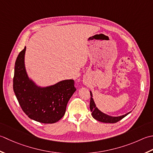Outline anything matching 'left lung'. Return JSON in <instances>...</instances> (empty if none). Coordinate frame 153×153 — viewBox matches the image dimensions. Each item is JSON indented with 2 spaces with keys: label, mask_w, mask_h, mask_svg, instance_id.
I'll list each match as a JSON object with an SVG mask.
<instances>
[{
  "label": "left lung",
  "mask_w": 153,
  "mask_h": 153,
  "mask_svg": "<svg viewBox=\"0 0 153 153\" xmlns=\"http://www.w3.org/2000/svg\"><path fill=\"white\" fill-rule=\"evenodd\" d=\"M90 96H91V97H90V111H92V116L95 120L103 123H114L120 121L121 120H122L123 117L127 116L129 114H130V112H128V113H127L125 115H123V116L113 117L103 113V112H102L100 110H99L98 108L96 107L94 100L92 98L93 96H92V92L90 91Z\"/></svg>",
  "instance_id": "1"
}]
</instances>
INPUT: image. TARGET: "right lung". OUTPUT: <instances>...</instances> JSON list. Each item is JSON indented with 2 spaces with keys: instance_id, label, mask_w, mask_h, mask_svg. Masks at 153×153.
Here are the masks:
<instances>
[{
  "instance_id": "right-lung-1",
  "label": "right lung",
  "mask_w": 153,
  "mask_h": 153,
  "mask_svg": "<svg viewBox=\"0 0 153 153\" xmlns=\"http://www.w3.org/2000/svg\"><path fill=\"white\" fill-rule=\"evenodd\" d=\"M26 48L15 62L13 89L20 107L30 119L43 123H53L65 114L67 103L76 91L74 80H61L53 85L37 86L27 75L24 57Z\"/></svg>"
}]
</instances>
